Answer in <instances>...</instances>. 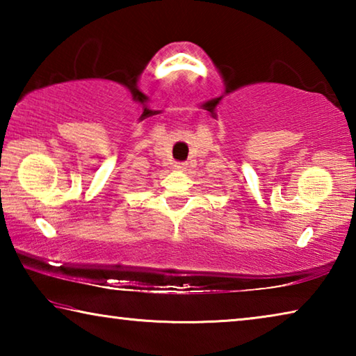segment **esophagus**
I'll return each mask as SVG.
<instances>
[{"label":"esophagus","mask_w":356,"mask_h":356,"mask_svg":"<svg viewBox=\"0 0 356 356\" xmlns=\"http://www.w3.org/2000/svg\"><path fill=\"white\" fill-rule=\"evenodd\" d=\"M174 168H176L177 171H185L186 163H184V161H176V163H174Z\"/></svg>","instance_id":"esophagus-1"}]
</instances>
